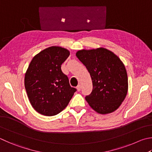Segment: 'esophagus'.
I'll list each match as a JSON object with an SVG mask.
<instances>
[{"label": "esophagus", "instance_id": "34e87169", "mask_svg": "<svg viewBox=\"0 0 152 152\" xmlns=\"http://www.w3.org/2000/svg\"><path fill=\"white\" fill-rule=\"evenodd\" d=\"M81 88H82V86L80 85V84H79V85H78L77 86V87H76V89H77V90L78 91H80V90H81Z\"/></svg>", "mask_w": 152, "mask_h": 152}]
</instances>
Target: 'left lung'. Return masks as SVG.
<instances>
[{
	"label": "left lung",
	"mask_w": 152,
	"mask_h": 152,
	"mask_svg": "<svg viewBox=\"0 0 152 152\" xmlns=\"http://www.w3.org/2000/svg\"><path fill=\"white\" fill-rule=\"evenodd\" d=\"M76 56L90 74L93 89L86 100L100 114H107L120 106L128 93V75L125 66L114 52L102 47L80 50Z\"/></svg>",
	"instance_id": "obj_1"
}]
</instances>
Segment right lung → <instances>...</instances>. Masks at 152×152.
I'll list each match as a JSON object with an SVG mask.
<instances>
[{"label":"right lung","instance_id":"add662e5","mask_svg":"<svg viewBox=\"0 0 152 152\" xmlns=\"http://www.w3.org/2000/svg\"><path fill=\"white\" fill-rule=\"evenodd\" d=\"M70 51L53 46L35 55L24 76V86L29 101L39 114L52 116L68 106L76 89L70 86L61 65Z\"/></svg>","mask_w":152,"mask_h":152}]
</instances>
